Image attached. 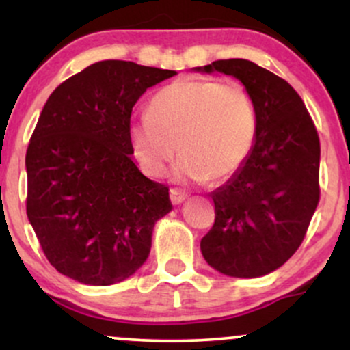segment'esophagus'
I'll use <instances>...</instances> for the list:
<instances>
[{
  "mask_svg": "<svg viewBox=\"0 0 350 350\" xmlns=\"http://www.w3.org/2000/svg\"><path fill=\"white\" fill-rule=\"evenodd\" d=\"M170 198H171V202L174 204V206H178V204L184 202V200L187 199V194L184 191H180V189L172 187L170 191Z\"/></svg>",
  "mask_w": 350,
  "mask_h": 350,
  "instance_id": "obj_1",
  "label": "esophagus"
}]
</instances>
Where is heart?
<instances>
[{
	"instance_id": "b5f03b06",
	"label": "heart",
	"mask_w": 350,
	"mask_h": 350,
	"mask_svg": "<svg viewBox=\"0 0 350 350\" xmlns=\"http://www.w3.org/2000/svg\"><path fill=\"white\" fill-rule=\"evenodd\" d=\"M258 115L248 88L239 82L180 79L161 88L146 115L130 124L133 154L144 174L159 178L179 152V180L219 184L250 158Z\"/></svg>"
}]
</instances>
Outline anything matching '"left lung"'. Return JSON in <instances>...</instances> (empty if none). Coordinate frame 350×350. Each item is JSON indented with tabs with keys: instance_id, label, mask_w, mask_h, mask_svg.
<instances>
[{
	"instance_id": "8db88e82",
	"label": "left lung",
	"mask_w": 350,
	"mask_h": 350,
	"mask_svg": "<svg viewBox=\"0 0 350 350\" xmlns=\"http://www.w3.org/2000/svg\"><path fill=\"white\" fill-rule=\"evenodd\" d=\"M198 70L239 79L258 115L248 161L212 192L215 220L200 250L224 275H268L298 250L319 202L321 146L314 122L298 92L255 62L215 60Z\"/></svg>"
}]
</instances>
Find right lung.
<instances>
[{"mask_svg":"<svg viewBox=\"0 0 350 350\" xmlns=\"http://www.w3.org/2000/svg\"><path fill=\"white\" fill-rule=\"evenodd\" d=\"M174 70L100 60L51 94L26 151V212L49 263L94 286L146 262L170 187L131 161L130 118L148 88Z\"/></svg>","mask_w":350,"mask_h":350,"instance_id":"right-lung-1","label":"right lung"}]
</instances>
